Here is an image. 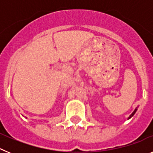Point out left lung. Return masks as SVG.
<instances>
[{
	"instance_id": "left-lung-1",
	"label": "left lung",
	"mask_w": 153,
	"mask_h": 153,
	"mask_svg": "<svg viewBox=\"0 0 153 153\" xmlns=\"http://www.w3.org/2000/svg\"><path fill=\"white\" fill-rule=\"evenodd\" d=\"M136 110H137V108H136V109H135V110H134V111L132 112V114H131V115H130V116H129V117H128V119H130V118H131V117H133V115H134V114H135V113H136Z\"/></svg>"
}]
</instances>
